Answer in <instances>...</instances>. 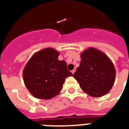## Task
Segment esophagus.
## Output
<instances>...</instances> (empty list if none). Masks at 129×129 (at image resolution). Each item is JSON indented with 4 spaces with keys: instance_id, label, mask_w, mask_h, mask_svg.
Returning <instances> with one entry per match:
<instances>
[{
    "instance_id": "obj_1",
    "label": "esophagus",
    "mask_w": 129,
    "mask_h": 129,
    "mask_svg": "<svg viewBox=\"0 0 129 129\" xmlns=\"http://www.w3.org/2000/svg\"><path fill=\"white\" fill-rule=\"evenodd\" d=\"M75 71H76V70H75V69H74V70H72V73L73 74H74V72H75Z\"/></svg>"
}]
</instances>
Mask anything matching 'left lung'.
I'll use <instances>...</instances> for the list:
<instances>
[{"label": "left lung", "mask_w": 129, "mask_h": 129, "mask_svg": "<svg viewBox=\"0 0 129 129\" xmlns=\"http://www.w3.org/2000/svg\"><path fill=\"white\" fill-rule=\"evenodd\" d=\"M80 66L73 76L81 89L92 97H101L114 85L116 70L110 58L101 51L88 47L80 55Z\"/></svg>", "instance_id": "obj_1"}]
</instances>
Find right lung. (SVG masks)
Here are the masks:
<instances>
[{
  "mask_svg": "<svg viewBox=\"0 0 129 129\" xmlns=\"http://www.w3.org/2000/svg\"><path fill=\"white\" fill-rule=\"evenodd\" d=\"M59 53L50 47L37 51L23 71L25 86L34 97L48 100L62 90L65 79L72 76L65 61L58 60Z\"/></svg>",
  "mask_w": 129,
  "mask_h": 129,
  "instance_id": "1",
  "label": "right lung"
}]
</instances>
